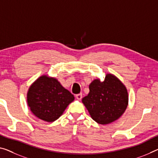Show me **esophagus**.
I'll list each match as a JSON object with an SVG mask.
<instances>
[{
  "label": "esophagus",
  "instance_id": "1",
  "mask_svg": "<svg viewBox=\"0 0 158 158\" xmlns=\"http://www.w3.org/2000/svg\"><path fill=\"white\" fill-rule=\"evenodd\" d=\"M76 98L77 99H78V100H81V99L82 98V93H80V94H76Z\"/></svg>",
  "mask_w": 158,
  "mask_h": 158
}]
</instances>
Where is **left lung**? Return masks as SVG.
<instances>
[{"label":"left lung","mask_w":158,"mask_h":158,"mask_svg":"<svg viewBox=\"0 0 158 158\" xmlns=\"http://www.w3.org/2000/svg\"><path fill=\"white\" fill-rule=\"evenodd\" d=\"M89 89V93L82 102L92 118L99 124H108L117 120L127 110V87L114 75L106 74L103 81L94 80Z\"/></svg>","instance_id":"left-lung-1"}]
</instances>
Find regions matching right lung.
Instances as JSON below:
<instances>
[{
	"label": "right lung",
	"instance_id": "1",
	"mask_svg": "<svg viewBox=\"0 0 158 158\" xmlns=\"http://www.w3.org/2000/svg\"><path fill=\"white\" fill-rule=\"evenodd\" d=\"M74 96L57 79L43 75L31 85L27 94L33 114L43 121L53 122L63 114Z\"/></svg>",
	"mask_w": 158,
	"mask_h": 158
}]
</instances>
